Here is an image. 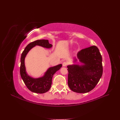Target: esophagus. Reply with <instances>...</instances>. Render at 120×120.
Returning a JSON list of instances; mask_svg holds the SVG:
<instances>
[{"label": "esophagus", "instance_id": "esophagus-1", "mask_svg": "<svg viewBox=\"0 0 120 120\" xmlns=\"http://www.w3.org/2000/svg\"><path fill=\"white\" fill-rule=\"evenodd\" d=\"M67 62H64L63 63V67H66L67 66Z\"/></svg>", "mask_w": 120, "mask_h": 120}]
</instances>
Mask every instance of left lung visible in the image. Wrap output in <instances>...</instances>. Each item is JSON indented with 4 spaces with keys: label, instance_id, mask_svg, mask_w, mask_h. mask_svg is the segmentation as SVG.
<instances>
[{
    "label": "left lung",
    "instance_id": "left-lung-1",
    "mask_svg": "<svg viewBox=\"0 0 120 120\" xmlns=\"http://www.w3.org/2000/svg\"><path fill=\"white\" fill-rule=\"evenodd\" d=\"M78 60L81 64L67 66L68 86L74 92L88 93L94 89L102 75V57L99 49L94 45L79 51L73 58V63Z\"/></svg>",
    "mask_w": 120,
    "mask_h": 120
}]
</instances>
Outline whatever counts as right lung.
Returning a JSON list of instances; mask_svg holds the SVG:
<instances>
[{"label":"right lung","instance_id":"obj_1","mask_svg":"<svg viewBox=\"0 0 120 120\" xmlns=\"http://www.w3.org/2000/svg\"><path fill=\"white\" fill-rule=\"evenodd\" d=\"M37 45L46 49H50L52 46V45L49 43V40L47 39L37 40L29 43L25 47L21 54L20 74L23 82L29 90L35 93L43 94L49 91L50 89L52 86L53 75L61 68L62 64H60L57 66L49 68L42 77L38 78H33L28 75L25 66V58L28 52Z\"/></svg>","mask_w":120,"mask_h":120}]
</instances>
